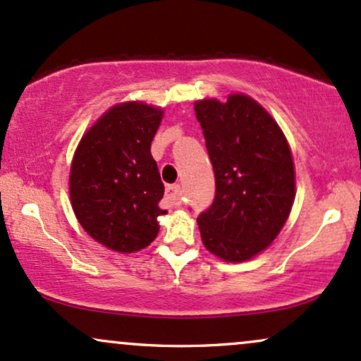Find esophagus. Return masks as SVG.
Here are the masks:
<instances>
[{
    "instance_id": "34e87169",
    "label": "esophagus",
    "mask_w": 361,
    "mask_h": 361,
    "mask_svg": "<svg viewBox=\"0 0 361 361\" xmlns=\"http://www.w3.org/2000/svg\"><path fill=\"white\" fill-rule=\"evenodd\" d=\"M179 196H180V185L179 184L169 185V188L165 189V200H167L170 206L179 204Z\"/></svg>"
}]
</instances>
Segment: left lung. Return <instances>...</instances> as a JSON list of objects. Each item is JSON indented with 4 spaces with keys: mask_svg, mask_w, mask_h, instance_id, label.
Returning <instances> with one entry per match:
<instances>
[{
    "mask_svg": "<svg viewBox=\"0 0 361 361\" xmlns=\"http://www.w3.org/2000/svg\"><path fill=\"white\" fill-rule=\"evenodd\" d=\"M216 196L197 218L201 240L225 262H244L273 244L295 201V164L285 133L257 100L230 93L194 102Z\"/></svg>",
    "mask_w": 361,
    "mask_h": 361,
    "instance_id": "left-lung-1",
    "label": "left lung"
}]
</instances>
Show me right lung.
Instances as JSON below:
<instances>
[{"instance_id": "right-lung-1", "label": "right lung", "mask_w": 361, "mask_h": 361, "mask_svg": "<svg viewBox=\"0 0 361 361\" xmlns=\"http://www.w3.org/2000/svg\"><path fill=\"white\" fill-rule=\"evenodd\" d=\"M164 109L140 100L112 105L85 131L71 160L70 200L76 220L95 242L121 254L145 249L167 213L153 136Z\"/></svg>"}]
</instances>
